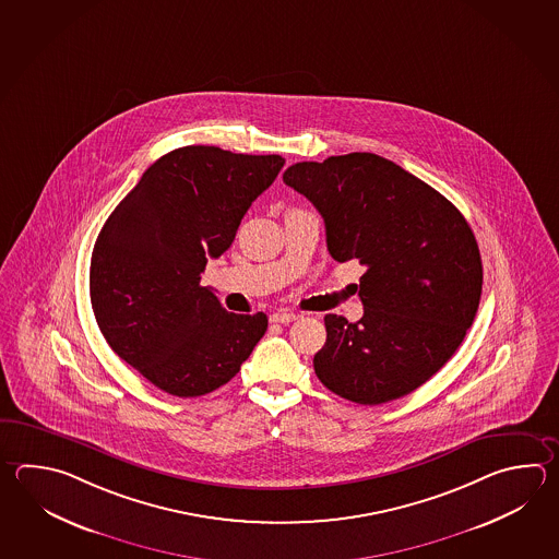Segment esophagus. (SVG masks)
<instances>
[{"label": "esophagus", "mask_w": 559, "mask_h": 559, "mask_svg": "<svg viewBox=\"0 0 559 559\" xmlns=\"http://www.w3.org/2000/svg\"><path fill=\"white\" fill-rule=\"evenodd\" d=\"M298 319H300V314H297V312H290V310H278V312L271 314V322H278V324H288V322H293V320Z\"/></svg>", "instance_id": "34e87169"}]
</instances>
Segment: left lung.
Masks as SVG:
<instances>
[{
	"label": "left lung",
	"instance_id": "left-lung-1",
	"mask_svg": "<svg viewBox=\"0 0 559 559\" xmlns=\"http://www.w3.org/2000/svg\"><path fill=\"white\" fill-rule=\"evenodd\" d=\"M283 181L324 218L332 259L366 266L365 314L358 322L324 317L317 377L356 404L411 394L452 358L478 312L481 259L466 218L374 153L302 160Z\"/></svg>",
	"mask_w": 559,
	"mask_h": 559
}]
</instances>
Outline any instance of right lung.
Wrapping results in <instances>:
<instances>
[{"instance_id":"1","label":"right lung","mask_w":559,"mask_h":559,"mask_svg":"<svg viewBox=\"0 0 559 559\" xmlns=\"http://www.w3.org/2000/svg\"><path fill=\"white\" fill-rule=\"evenodd\" d=\"M283 165L281 155L175 148L105 221L90 271L95 320L114 353L163 392L194 399L227 384L266 332L264 312H227L201 273Z\"/></svg>"}]
</instances>
